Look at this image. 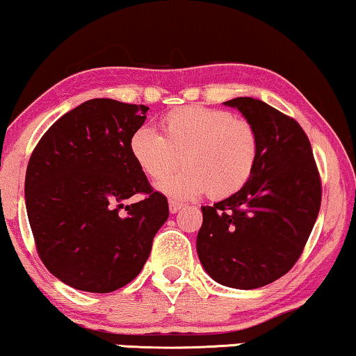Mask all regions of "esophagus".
<instances>
[{"label":"esophagus","mask_w":356,"mask_h":356,"mask_svg":"<svg viewBox=\"0 0 356 356\" xmlns=\"http://www.w3.org/2000/svg\"><path fill=\"white\" fill-rule=\"evenodd\" d=\"M182 207H184V205L181 202H177V200H169V211H170V213H177Z\"/></svg>","instance_id":"34e87169"}]
</instances>
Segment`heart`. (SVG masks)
I'll return each mask as SVG.
<instances>
[{
	"label": "heart",
	"mask_w": 356,
	"mask_h": 356,
	"mask_svg": "<svg viewBox=\"0 0 356 356\" xmlns=\"http://www.w3.org/2000/svg\"><path fill=\"white\" fill-rule=\"evenodd\" d=\"M129 152L152 181H164L181 165L186 169L161 184L172 199H194L207 192L212 200L237 194L252 179L259 161V134L245 119L222 109L187 106L165 114L161 136L139 127Z\"/></svg>",
	"instance_id": "1"
}]
</instances>
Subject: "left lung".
Returning <instances> with one entry per match:
<instances>
[{"mask_svg":"<svg viewBox=\"0 0 356 356\" xmlns=\"http://www.w3.org/2000/svg\"><path fill=\"white\" fill-rule=\"evenodd\" d=\"M259 134V161L247 186L204 205L197 255L213 280L232 289L268 285L293 267L310 237L322 182L300 124L264 101L235 97Z\"/></svg>","mask_w":356,"mask_h":356,"instance_id":"8db88e82","label":"left lung"}]
</instances>
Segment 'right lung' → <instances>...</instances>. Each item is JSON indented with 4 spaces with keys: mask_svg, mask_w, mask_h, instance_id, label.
Returning <instances> with one entry per match:
<instances>
[{
    "mask_svg": "<svg viewBox=\"0 0 356 356\" xmlns=\"http://www.w3.org/2000/svg\"><path fill=\"white\" fill-rule=\"evenodd\" d=\"M147 111L86 101L59 118L29 157L24 195L38 255L72 289L109 293L134 280L169 217L165 195L152 189L129 152ZM136 193L145 199L122 204Z\"/></svg>",
    "mask_w": 356,
    "mask_h": 356,
    "instance_id": "add662e5",
    "label": "right lung"
}]
</instances>
